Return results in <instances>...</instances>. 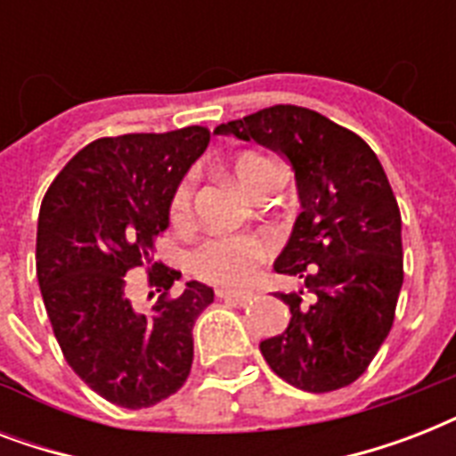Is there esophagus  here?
Here are the masks:
<instances>
[{"mask_svg": "<svg viewBox=\"0 0 456 456\" xmlns=\"http://www.w3.org/2000/svg\"><path fill=\"white\" fill-rule=\"evenodd\" d=\"M217 298L222 300H234V303L243 305L248 303L250 298H256V291H232V289H217Z\"/></svg>", "mask_w": 456, "mask_h": 456, "instance_id": "1", "label": "esophagus"}]
</instances>
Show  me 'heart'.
<instances>
[{"label": "heart", "mask_w": 456, "mask_h": 456, "mask_svg": "<svg viewBox=\"0 0 456 456\" xmlns=\"http://www.w3.org/2000/svg\"><path fill=\"white\" fill-rule=\"evenodd\" d=\"M234 177L246 191L256 193L257 186L270 172L279 170L270 158L257 156V153H243L234 160ZM191 200V186L189 182L179 186L175 199H172V217H182L189 210ZM265 257L263 243L246 236H222V239H210L200 246L191 256L193 270L208 281L217 284H246L257 272Z\"/></svg>", "instance_id": "1"}]
</instances>
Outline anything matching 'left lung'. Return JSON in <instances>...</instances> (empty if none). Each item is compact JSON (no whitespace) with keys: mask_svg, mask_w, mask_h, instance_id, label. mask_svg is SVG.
<instances>
[{"mask_svg":"<svg viewBox=\"0 0 456 456\" xmlns=\"http://www.w3.org/2000/svg\"><path fill=\"white\" fill-rule=\"evenodd\" d=\"M215 134L279 153L298 186L300 215L274 270L303 279L314 300L279 293L291 322L260 353L296 388H346L383 346L403 289V220L383 165L354 132L289 103L217 125Z\"/></svg>","mask_w":456,"mask_h":456,"instance_id":"8db88e82","label":"left lung"}]
</instances>
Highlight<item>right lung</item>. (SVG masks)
I'll return each instance as SVG.
<instances>
[{
    "label": "right lung",
    "instance_id": "1",
    "mask_svg": "<svg viewBox=\"0 0 456 456\" xmlns=\"http://www.w3.org/2000/svg\"><path fill=\"white\" fill-rule=\"evenodd\" d=\"M210 142L191 125L163 134L103 137L75 153L46 191L37 222V281L61 353L103 400L142 410L184 386L196 319L215 293L153 263L182 179ZM150 270L161 298L134 310L124 274ZM153 296V293H151Z\"/></svg>",
    "mask_w": 456,
    "mask_h": 456
}]
</instances>
